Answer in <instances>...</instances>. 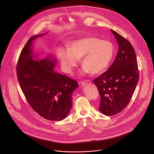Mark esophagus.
Segmentation results:
<instances>
[{
  "label": "esophagus",
  "mask_w": 154,
  "mask_h": 154,
  "mask_svg": "<svg viewBox=\"0 0 154 154\" xmlns=\"http://www.w3.org/2000/svg\"><path fill=\"white\" fill-rule=\"evenodd\" d=\"M91 83V81H89V80H86V81H84V82H82V83H81V84H82V86H85V85H88V84H90Z\"/></svg>",
  "instance_id": "1"
}]
</instances>
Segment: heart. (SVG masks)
<instances>
[{"label": "heart", "instance_id": "1", "mask_svg": "<svg viewBox=\"0 0 154 154\" xmlns=\"http://www.w3.org/2000/svg\"><path fill=\"white\" fill-rule=\"evenodd\" d=\"M114 47L109 42L95 37H87L73 41L69 50L61 49L59 58L62 68L67 73H72L81 59L83 65L80 74L94 75L103 72L113 57Z\"/></svg>", "mask_w": 154, "mask_h": 154}]
</instances>
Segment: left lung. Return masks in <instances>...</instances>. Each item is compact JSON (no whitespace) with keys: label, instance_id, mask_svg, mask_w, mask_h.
I'll return each instance as SVG.
<instances>
[{"label":"left lung","instance_id":"left-lung-1","mask_svg":"<svg viewBox=\"0 0 154 154\" xmlns=\"http://www.w3.org/2000/svg\"><path fill=\"white\" fill-rule=\"evenodd\" d=\"M119 51L108 70L94 80L101 101L99 110L106 116L115 115L129 104L139 81V70L134 50L126 38L112 29Z\"/></svg>","mask_w":154,"mask_h":154}]
</instances>
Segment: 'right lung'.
Masks as SVG:
<instances>
[{
	"label": "right lung",
	"mask_w": 154,
	"mask_h": 154,
	"mask_svg": "<svg viewBox=\"0 0 154 154\" xmlns=\"http://www.w3.org/2000/svg\"><path fill=\"white\" fill-rule=\"evenodd\" d=\"M46 33L31 37L23 48L17 67V77L32 109L47 120L60 121L72 109V96L79 85L54 70L57 62L54 56L38 59L34 53L32 42Z\"/></svg>",
	"instance_id": "obj_1"
}]
</instances>
